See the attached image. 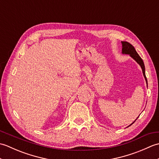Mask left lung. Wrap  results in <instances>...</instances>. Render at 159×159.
Masks as SVG:
<instances>
[{
    "label": "left lung",
    "instance_id": "8db88e82",
    "mask_svg": "<svg viewBox=\"0 0 159 159\" xmlns=\"http://www.w3.org/2000/svg\"><path fill=\"white\" fill-rule=\"evenodd\" d=\"M121 44H122V50H122V51H121L122 54H125V55H129L132 57V58L135 61L141 66V69H142V72L143 74V76H144L145 80H146V83H147V87H148V80H147L146 76V73H145V66H144V63L142 59H141L140 56L138 55V53L137 52L135 48H134V46L133 45H131L130 43H128L127 42H121ZM137 118L130 125L133 124L134 121L137 120Z\"/></svg>",
    "mask_w": 159,
    "mask_h": 159
}]
</instances>
